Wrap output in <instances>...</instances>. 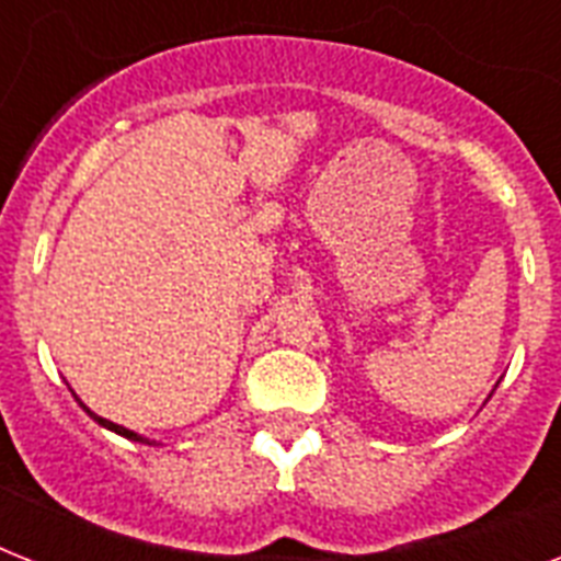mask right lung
<instances>
[{
	"mask_svg": "<svg viewBox=\"0 0 561 561\" xmlns=\"http://www.w3.org/2000/svg\"><path fill=\"white\" fill-rule=\"evenodd\" d=\"M81 408L87 410V413H90L92 419H95V422H99L101 427H107V431H116L118 436H125V439H134V443H148V439H145V436H139V434H134V431H127V427H122V425H116V422H110V419H101V416H95V413H92L90 408H87V404H83L81 401Z\"/></svg>",
	"mask_w": 561,
	"mask_h": 561,
	"instance_id": "obj_1",
	"label": "right lung"
}]
</instances>
